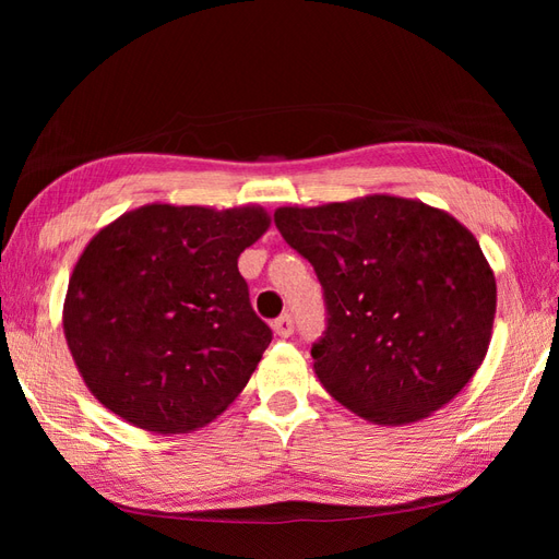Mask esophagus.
Listing matches in <instances>:
<instances>
[{"label":"esophagus","instance_id":"obj_1","mask_svg":"<svg viewBox=\"0 0 559 559\" xmlns=\"http://www.w3.org/2000/svg\"><path fill=\"white\" fill-rule=\"evenodd\" d=\"M273 331H276V336H281V338L293 336V319H290V314H281L276 322H273Z\"/></svg>","mask_w":559,"mask_h":559}]
</instances>
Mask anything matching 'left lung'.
Returning a JSON list of instances; mask_svg holds the SVG:
<instances>
[{"label": "left lung", "instance_id": "8db88e82", "mask_svg": "<svg viewBox=\"0 0 559 559\" xmlns=\"http://www.w3.org/2000/svg\"><path fill=\"white\" fill-rule=\"evenodd\" d=\"M324 288L322 386L362 420L408 425L454 399L490 348L495 273L466 225L418 199L367 194L273 213Z\"/></svg>", "mask_w": 559, "mask_h": 559}]
</instances>
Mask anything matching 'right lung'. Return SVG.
<instances>
[{"mask_svg":"<svg viewBox=\"0 0 559 559\" xmlns=\"http://www.w3.org/2000/svg\"><path fill=\"white\" fill-rule=\"evenodd\" d=\"M257 204L165 201L122 213L83 247L62 310L83 384L156 435L216 420L240 396L271 329L249 305L237 257L269 230Z\"/></svg>","mask_w":559,"mask_h":559,"instance_id":"right-lung-1","label":"right lung"}]
</instances>
